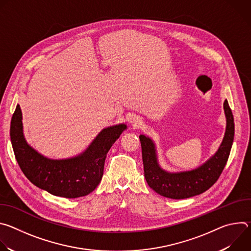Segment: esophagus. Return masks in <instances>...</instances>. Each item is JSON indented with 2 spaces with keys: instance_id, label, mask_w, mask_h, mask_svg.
<instances>
[{
  "instance_id": "obj_1",
  "label": "esophagus",
  "mask_w": 251,
  "mask_h": 251,
  "mask_svg": "<svg viewBox=\"0 0 251 251\" xmlns=\"http://www.w3.org/2000/svg\"><path fill=\"white\" fill-rule=\"evenodd\" d=\"M137 124H139V123H135V125H137Z\"/></svg>"
}]
</instances>
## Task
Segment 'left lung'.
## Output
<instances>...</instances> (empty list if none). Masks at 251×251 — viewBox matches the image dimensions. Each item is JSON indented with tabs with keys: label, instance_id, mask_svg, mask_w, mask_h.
I'll return each instance as SVG.
<instances>
[{
	"label": "left lung",
	"instance_id": "obj_1",
	"mask_svg": "<svg viewBox=\"0 0 251 251\" xmlns=\"http://www.w3.org/2000/svg\"><path fill=\"white\" fill-rule=\"evenodd\" d=\"M224 107L226 130L222 145L216 155L196 170L177 174L165 172L158 165L152 140L140 135L144 175L151 189L163 197L180 200L202 194L219 180L228 160L234 137L233 115L227 100Z\"/></svg>",
	"mask_w": 251,
	"mask_h": 251
}]
</instances>
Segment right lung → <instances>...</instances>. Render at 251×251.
I'll return each instance as SVG.
<instances>
[{"instance_id":"1","label":"right lung","mask_w":251,"mask_h":251,"mask_svg":"<svg viewBox=\"0 0 251 251\" xmlns=\"http://www.w3.org/2000/svg\"><path fill=\"white\" fill-rule=\"evenodd\" d=\"M125 129L124 124L103 129L80 156L50 160L26 144L22 111L17 105L11 121V141L22 172L34 186L57 197L75 199L90 194L99 185L106 155Z\"/></svg>"}]
</instances>
